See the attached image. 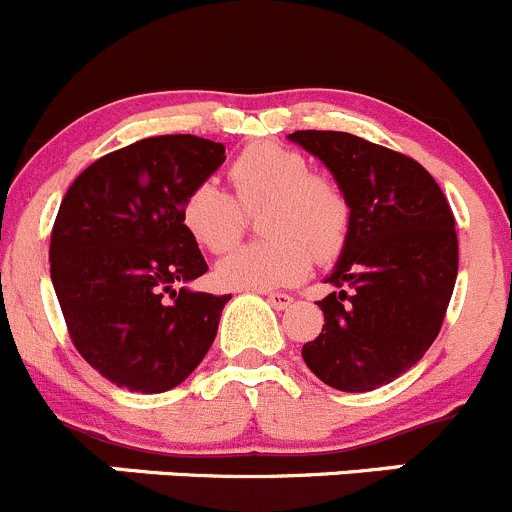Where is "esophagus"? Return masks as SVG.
<instances>
[{"mask_svg": "<svg viewBox=\"0 0 512 512\" xmlns=\"http://www.w3.org/2000/svg\"><path fill=\"white\" fill-rule=\"evenodd\" d=\"M267 302H270L275 310H287L295 300H292L290 295H285V292H270V295H267Z\"/></svg>", "mask_w": 512, "mask_h": 512, "instance_id": "34e87169", "label": "esophagus"}]
</instances>
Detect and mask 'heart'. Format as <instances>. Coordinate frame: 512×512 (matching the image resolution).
<instances>
[{
    "instance_id": "b5f03b06",
    "label": "heart",
    "mask_w": 512,
    "mask_h": 512,
    "mask_svg": "<svg viewBox=\"0 0 512 512\" xmlns=\"http://www.w3.org/2000/svg\"><path fill=\"white\" fill-rule=\"evenodd\" d=\"M235 197L215 180H202L182 200V225L210 252H225L245 230V212L260 205L267 240L237 247L215 265L227 290L267 292L290 287L312 260L330 262L350 235V202L332 180L312 175L300 152L277 142L242 150L230 165Z\"/></svg>"
}]
</instances>
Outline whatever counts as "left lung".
Here are the masks:
<instances>
[{
  "mask_svg": "<svg viewBox=\"0 0 512 512\" xmlns=\"http://www.w3.org/2000/svg\"><path fill=\"white\" fill-rule=\"evenodd\" d=\"M350 202V235L320 300L325 325L302 360L330 388L367 393L408 372L443 325L455 277V217L423 165L347 132L287 135Z\"/></svg>",
  "mask_w": 512,
  "mask_h": 512,
  "instance_id": "obj_1",
  "label": "left lung"
}]
</instances>
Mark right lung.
<instances>
[{"instance_id":"1","label":"right lung","mask_w":512,"mask_h":512,"mask_svg":"<svg viewBox=\"0 0 512 512\" xmlns=\"http://www.w3.org/2000/svg\"><path fill=\"white\" fill-rule=\"evenodd\" d=\"M225 162L195 135L147 137L99 157L64 195L49 272L79 355L130 393H165L215 342L232 295L195 292L207 272L182 200Z\"/></svg>"}]
</instances>
